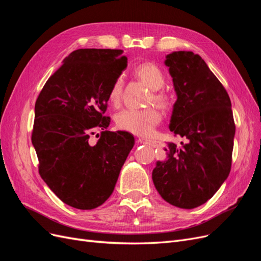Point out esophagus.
<instances>
[{
	"label": "esophagus",
	"instance_id": "1",
	"mask_svg": "<svg viewBox=\"0 0 261 261\" xmlns=\"http://www.w3.org/2000/svg\"><path fill=\"white\" fill-rule=\"evenodd\" d=\"M138 141L141 144H145V145H149V146H152L155 147L156 146V141L152 140V139H149V138H145V137H139Z\"/></svg>",
	"mask_w": 261,
	"mask_h": 261
}]
</instances>
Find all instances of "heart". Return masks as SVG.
Returning <instances> with one entry per match:
<instances>
[{"label":"heart","instance_id":"1","mask_svg":"<svg viewBox=\"0 0 261 261\" xmlns=\"http://www.w3.org/2000/svg\"><path fill=\"white\" fill-rule=\"evenodd\" d=\"M134 74L145 83L151 90V99L154 103L164 107L168 103V94L161 90L165 84V76L162 70L152 63L139 64ZM123 81L116 78L109 91V101L113 106H118L122 99ZM161 121V114L154 108L147 109H127L124 110L116 116V125L123 130L136 134L139 136H149L153 132L155 126Z\"/></svg>","mask_w":261,"mask_h":261}]
</instances>
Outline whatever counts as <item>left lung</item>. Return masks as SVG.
Wrapping results in <instances>:
<instances>
[{
  "label": "left lung",
  "mask_w": 261,
  "mask_h": 261,
  "mask_svg": "<svg viewBox=\"0 0 261 261\" xmlns=\"http://www.w3.org/2000/svg\"><path fill=\"white\" fill-rule=\"evenodd\" d=\"M177 99L170 130L183 138L168 143L167 159L156 161L152 180L162 198L181 209L207 202L231 171L235 124L224 87L198 54L167 55Z\"/></svg>",
  "instance_id": "obj_1"
}]
</instances>
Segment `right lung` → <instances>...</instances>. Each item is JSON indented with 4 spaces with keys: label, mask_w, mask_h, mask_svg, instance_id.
<instances>
[{
    "label": "right lung",
    "mask_w": 261,
    "mask_h": 261,
    "mask_svg": "<svg viewBox=\"0 0 261 261\" xmlns=\"http://www.w3.org/2000/svg\"><path fill=\"white\" fill-rule=\"evenodd\" d=\"M122 50L80 49L43 86L35 106L31 141L39 173L68 206L91 210L114 191L123 164L135 144L128 132L107 130L109 91L127 67ZM97 128L98 143L88 140Z\"/></svg>",
    "instance_id": "right-lung-1"
}]
</instances>
